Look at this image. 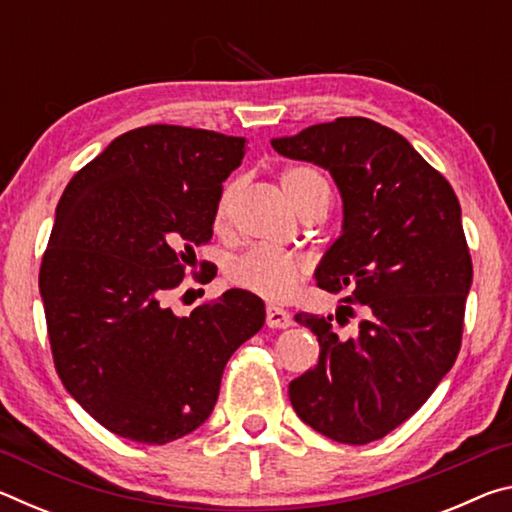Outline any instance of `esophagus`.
Listing matches in <instances>:
<instances>
[{
	"instance_id": "34e87169",
	"label": "esophagus",
	"mask_w": 512,
	"mask_h": 512,
	"mask_svg": "<svg viewBox=\"0 0 512 512\" xmlns=\"http://www.w3.org/2000/svg\"><path fill=\"white\" fill-rule=\"evenodd\" d=\"M291 314L287 309H280V307H266V325L268 327H275V329H287L291 327Z\"/></svg>"
}]
</instances>
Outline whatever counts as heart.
<instances>
[{
    "label": "heart",
    "instance_id": "obj_1",
    "mask_svg": "<svg viewBox=\"0 0 512 512\" xmlns=\"http://www.w3.org/2000/svg\"><path fill=\"white\" fill-rule=\"evenodd\" d=\"M284 194L289 196L298 212L305 210L311 203H323L327 207L329 201V185L325 176L311 167H289L282 173ZM239 192V183H230L223 189L216 203L214 225L225 230L232 219V207ZM307 273L305 259L296 255L282 253L273 248H253L244 257H239L230 268V277L237 287L250 293H257L266 300H289L296 293L298 284Z\"/></svg>",
    "mask_w": 512,
    "mask_h": 512
}]
</instances>
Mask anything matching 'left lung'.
Segmentation results:
<instances>
[{
  "label": "left lung",
  "instance_id": "8db88e82",
  "mask_svg": "<svg viewBox=\"0 0 512 512\" xmlns=\"http://www.w3.org/2000/svg\"><path fill=\"white\" fill-rule=\"evenodd\" d=\"M273 149L329 171L343 198L341 237L316 268L318 287L348 291L341 325L296 314L318 336V363L289 384L298 418L345 445L400 427L429 400L461 350L472 259L452 185L400 133L339 117ZM344 320H340V311Z\"/></svg>",
  "mask_w": 512,
  "mask_h": 512
}]
</instances>
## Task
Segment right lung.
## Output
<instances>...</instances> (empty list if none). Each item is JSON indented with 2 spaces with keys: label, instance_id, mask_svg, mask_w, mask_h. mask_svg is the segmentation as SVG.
<instances>
[{
  "label": "right lung",
  "instance_id": "obj_1",
  "mask_svg": "<svg viewBox=\"0 0 512 512\" xmlns=\"http://www.w3.org/2000/svg\"><path fill=\"white\" fill-rule=\"evenodd\" d=\"M244 153V137L142 126L60 196L40 266L51 354L67 393L121 438L164 445L201 427L225 363L264 325V302L244 289L189 316L167 307Z\"/></svg>",
  "mask_w": 512,
  "mask_h": 512
}]
</instances>
